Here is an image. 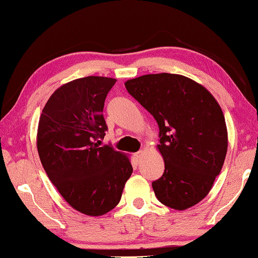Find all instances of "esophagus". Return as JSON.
I'll list each match as a JSON object with an SVG mask.
<instances>
[{
	"label": "esophagus",
	"mask_w": 258,
	"mask_h": 258,
	"mask_svg": "<svg viewBox=\"0 0 258 258\" xmlns=\"http://www.w3.org/2000/svg\"><path fill=\"white\" fill-rule=\"evenodd\" d=\"M142 156H143V151H138L137 153H135V157H136V159H140Z\"/></svg>",
	"instance_id": "34e87169"
}]
</instances>
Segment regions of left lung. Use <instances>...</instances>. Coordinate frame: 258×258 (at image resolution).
Returning a JSON list of instances; mask_svg holds the SVG:
<instances>
[{
	"instance_id": "obj_1",
	"label": "left lung",
	"mask_w": 258,
	"mask_h": 258,
	"mask_svg": "<svg viewBox=\"0 0 258 258\" xmlns=\"http://www.w3.org/2000/svg\"><path fill=\"white\" fill-rule=\"evenodd\" d=\"M124 85L159 126L157 149L165 170L152 182L157 198L175 210L200 203L227 153V128L219 104L203 85L182 75H143Z\"/></svg>"
}]
</instances>
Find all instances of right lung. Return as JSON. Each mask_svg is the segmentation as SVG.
I'll list each match as a JSON object with an SVG mask.
<instances>
[{"label":"right lung","instance_id":"right-lung-1","mask_svg":"<svg viewBox=\"0 0 258 258\" xmlns=\"http://www.w3.org/2000/svg\"><path fill=\"white\" fill-rule=\"evenodd\" d=\"M115 82L89 76L63 84L39 118L37 148L47 175L71 208L91 217L116 207L133 173L128 156L98 144L107 130L105 99Z\"/></svg>","mask_w":258,"mask_h":258}]
</instances>
